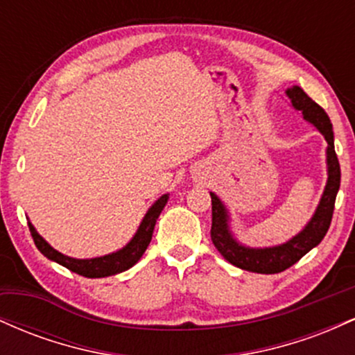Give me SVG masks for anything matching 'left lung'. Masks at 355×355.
<instances>
[{
  "instance_id": "left-lung-1",
  "label": "left lung",
  "mask_w": 355,
  "mask_h": 355,
  "mask_svg": "<svg viewBox=\"0 0 355 355\" xmlns=\"http://www.w3.org/2000/svg\"><path fill=\"white\" fill-rule=\"evenodd\" d=\"M287 96L292 101V107L300 110L305 120L312 123L324 135L327 141V185L317 207L315 214L305 229L292 237L282 245L252 248L237 242L229 229V211L215 193L211 197V230L210 237L217 250L229 260L232 266L242 270L257 272V274H279L285 268L292 267L302 257L311 252L322 242L332 222L334 205H336L337 191L340 187V165L334 148V132L331 118L313 101L300 87L288 88Z\"/></svg>"
}]
</instances>
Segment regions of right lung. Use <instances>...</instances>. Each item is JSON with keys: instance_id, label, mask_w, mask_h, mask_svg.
I'll list each match as a JSON object with an SVG mask.
<instances>
[{"instance_id": "right-lung-1", "label": "right lung", "mask_w": 355, "mask_h": 355, "mask_svg": "<svg viewBox=\"0 0 355 355\" xmlns=\"http://www.w3.org/2000/svg\"><path fill=\"white\" fill-rule=\"evenodd\" d=\"M166 202H168V193L162 195V197L150 207L148 211L145 214L144 220H141L140 227H138L137 234L133 235V239L130 240L121 250L113 252V254L103 257H95V259H73V257L63 255L61 252L55 250V248H53L50 243L35 230V227L31 225L30 222H28V227H30L31 237L35 240V245L38 247V250L42 252L46 259L67 267L68 270L75 272V274L78 275L88 277V279H100V277H110L128 270L130 267L135 266L138 260L141 259L146 247H148L150 240H152L157 218L160 217Z\"/></svg>"}]
</instances>
